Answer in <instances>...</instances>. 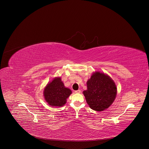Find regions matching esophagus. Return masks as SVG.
<instances>
[{"label":"esophagus","instance_id":"obj_1","mask_svg":"<svg viewBox=\"0 0 149 149\" xmlns=\"http://www.w3.org/2000/svg\"><path fill=\"white\" fill-rule=\"evenodd\" d=\"M75 93H81V90H76V91H75Z\"/></svg>","mask_w":149,"mask_h":149}]
</instances>
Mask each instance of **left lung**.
<instances>
[{
  "instance_id": "1",
  "label": "left lung",
  "mask_w": 149,
  "mask_h": 149,
  "mask_svg": "<svg viewBox=\"0 0 149 149\" xmlns=\"http://www.w3.org/2000/svg\"><path fill=\"white\" fill-rule=\"evenodd\" d=\"M87 90L83 94L91 109L104 111L113 104L117 95V87L108 75L96 71L87 81Z\"/></svg>"
}]
</instances>
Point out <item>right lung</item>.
<instances>
[{"label":"right lung","mask_w":149,"mask_h":149,"mask_svg":"<svg viewBox=\"0 0 149 149\" xmlns=\"http://www.w3.org/2000/svg\"><path fill=\"white\" fill-rule=\"evenodd\" d=\"M71 93V90L64 86L61 77H56L45 87L44 96L49 105L57 107L64 105Z\"/></svg>","instance_id":"add662e5"}]
</instances>
